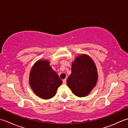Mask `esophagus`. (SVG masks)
<instances>
[{"instance_id":"1","label":"esophagus","mask_w":128,"mask_h":128,"mask_svg":"<svg viewBox=\"0 0 128 128\" xmlns=\"http://www.w3.org/2000/svg\"><path fill=\"white\" fill-rule=\"evenodd\" d=\"M66 78H65V79L62 80V83H63L64 84H66Z\"/></svg>"}]
</instances>
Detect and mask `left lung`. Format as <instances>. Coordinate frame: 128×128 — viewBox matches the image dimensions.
<instances>
[{
    "label": "left lung",
    "instance_id": "left-lung-1",
    "mask_svg": "<svg viewBox=\"0 0 128 128\" xmlns=\"http://www.w3.org/2000/svg\"><path fill=\"white\" fill-rule=\"evenodd\" d=\"M97 78V68L94 61L88 56L82 54L72 63V74L66 83L75 95L85 97L96 85Z\"/></svg>",
    "mask_w": 128,
    "mask_h": 128
}]
</instances>
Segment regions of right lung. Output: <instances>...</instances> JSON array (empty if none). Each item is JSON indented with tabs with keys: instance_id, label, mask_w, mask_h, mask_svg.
I'll return each instance as SVG.
<instances>
[{
	"instance_id": "1",
	"label": "right lung",
	"mask_w": 128,
	"mask_h": 128,
	"mask_svg": "<svg viewBox=\"0 0 128 128\" xmlns=\"http://www.w3.org/2000/svg\"><path fill=\"white\" fill-rule=\"evenodd\" d=\"M30 85L34 93L43 99H50L62 84L58 75L47 60H40L34 64L30 74Z\"/></svg>"
}]
</instances>
